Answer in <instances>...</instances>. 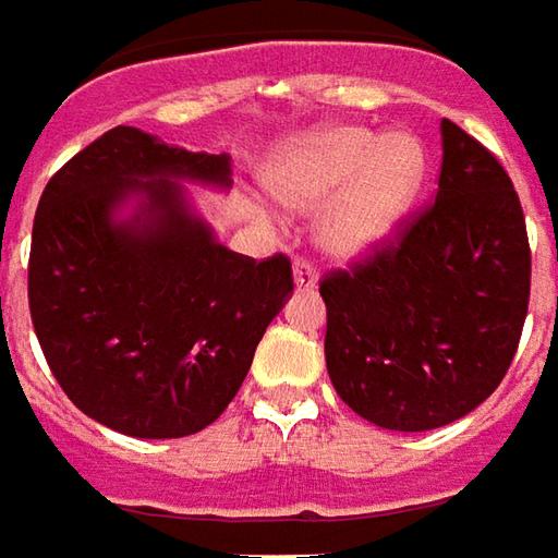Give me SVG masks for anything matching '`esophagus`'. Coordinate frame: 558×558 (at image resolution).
Segmentation results:
<instances>
[{"instance_id":"obj_1","label":"esophagus","mask_w":558,"mask_h":558,"mask_svg":"<svg viewBox=\"0 0 558 558\" xmlns=\"http://www.w3.org/2000/svg\"><path fill=\"white\" fill-rule=\"evenodd\" d=\"M294 286L304 288V291H313V288L319 286V272H316V267H313L310 260H304V257L294 260Z\"/></svg>"}]
</instances>
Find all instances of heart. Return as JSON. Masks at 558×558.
<instances>
[{
    "mask_svg": "<svg viewBox=\"0 0 558 558\" xmlns=\"http://www.w3.org/2000/svg\"><path fill=\"white\" fill-rule=\"evenodd\" d=\"M427 178V153L411 131L377 134L328 125L288 141L264 168V186L291 211H316L319 242L335 257L380 248L405 220Z\"/></svg>",
    "mask_w": 558,
    "mask_h": 558,
    "instance_id": "1",
    "label": "heart"
}]
</instances>
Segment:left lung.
Instances as JSON below:
<instances>
[{"label":"left lung","mask_w":558,"mask_h":558,"mask_svg":"<svg viewBox=\"0 0 558 558\" xmlns=\"http://www.w3.org/2000/svg\"><path fill=\"white\" fill-rule=\"evenodd\" d=\"M529 291L532 248L513 181L492 149L442 119L436 199L319 282L328 377L377 427H445L504 380Z\"/></svg>","instance_id":"obj_1"}]
</instances>
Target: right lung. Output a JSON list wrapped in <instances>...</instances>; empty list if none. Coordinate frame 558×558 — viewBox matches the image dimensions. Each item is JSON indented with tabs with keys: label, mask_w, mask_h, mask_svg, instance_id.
<instances>
[{
	"label": "right lung",
	"mask_w": 558,
	"mask_h": 558,
	"mask_svg": "<svg viewBox=\"0 0 558 558\" xmlns=\"http://www.w3.org/2000/svg\"><path fill=\"white\" fill-rule=\"evenodd\" d=\"M178 181L230 186V159L116 125L48 181L29 316L51 375L97 424L178 439L215 424L294 288L291 260L223 248ZM141 195L129 221L112 211Z\"/></svg>",
	"instance_id": "add662e5"
}]
</instances>
